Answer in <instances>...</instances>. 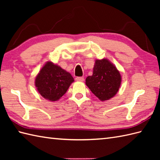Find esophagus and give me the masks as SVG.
<instances>
[{
    "label": "esophagus",
    "instance_id": "obj_1",
    "mask_svg": "<svg viewBox=\"0 0 160 160\" xmlns=\"http://www.w3.org/2000/svg\"><path fill=\"white\" fill-rule=\"evenodd\" d=\"M76 80L80 81V82H82V81H84V78L83 77H76Z\"/></svg>",
    "mask_w": 160,
    "mask_h": 160
}]
</instances>
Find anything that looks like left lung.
Segmentation results:
<instances>
[{
  "label": "left lung",
  "mask_w": 160,
  "mask_h": 160,
  "mask_svg": "<svg viewBox=\"0 0 160 160\" xmlns=\"http://www.w3.org/2000/svg\"><path fill=\"white\" fill-rule=\"evenodd\" d=\"M121 84L119 71L107 59L97 60L92 76L86 78V84L102 101L109 100L118 93Z\"/></svg>",
  "instance_id": "8db88e82"
}]
</instances>
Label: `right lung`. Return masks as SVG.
Listing matches in <instances>:
<instances>
[{
    "instance_id": "right-lung-1",
    "label": "right lung",
    "mask_w": 160,
    "mask_h": 160,
    "mask_svg": "<svg viewBox=\"0 0 160 160\" xmlns=\"http://www.w3.org/2000/svg\"><path fill=\"white\" fill-rule=\"evenodd\" d=\"M74 81L72 76L60 67L47 62L36 78L37 90L45 99L59 100Z\"/></svg>"
}]
</instances>
